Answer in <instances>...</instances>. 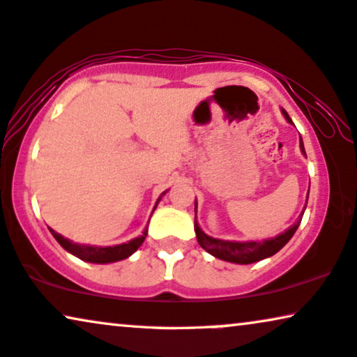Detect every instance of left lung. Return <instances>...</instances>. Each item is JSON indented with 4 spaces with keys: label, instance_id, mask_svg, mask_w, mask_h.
I'll list each match as a JSON object with an SVG mask.
<instances>
[{
    "label": "left lung",
    "instance_id": "left-lung-1",
    "mask_svg": "<svg viewBox=\"0 0 357 357\" xmlns=\"http://www.w3.org/2000/svg\"><path fill=\"white\" fill-rule=\"evenodd\" d=\"M282 114H284V117H286L287 121L292 123L291 117H289V114L284 111V109H282ZM301 149H302V153L305 155L302 139H301ZM302 215H303V212H302ZM302 215L291 228H287L284 234L278 235L275 238L264 240V241H243V243H241V241H227V240L212 238V236L204 234V231L201 230V227L197 225L196 220H194V230H196L199 245H201L206 251H208L212 256H215V258L228 261V263L251 264V263H256V261L269 258V256L278 253V251L292 238V235L296 234V230L298 228V223H301V220H302Z\"/></svg>",
    "mask_w": 357,
    "mask_h": 357
}]
</instances>
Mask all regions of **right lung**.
<instances>
[{
    "mask_svg": "<svg viewBox=\"0 0 357 357\" xmlns=\"http://www.w3.org/2000/svg\"><path fill=\"white\" fill-rule=\"evenodd\" d=\"M52 235L55 236V240L63 246V248L68 251V253L78 256L79 259L88 261V263H98V264H106V263H114V261H121L129 258L132 253H135L139 250V246L145 241L146 230L137 238L130 240L129 243H122L117 246H106V248H99V246H88V245H78L73 243V241L66 240L60 234H56L50 228Z\"/></svg>",
    "mask_w": 357,
    "mask_h": 357,
    "instance_id": "right-lung-1",
    "label": "right lung"
}]
</instances>
